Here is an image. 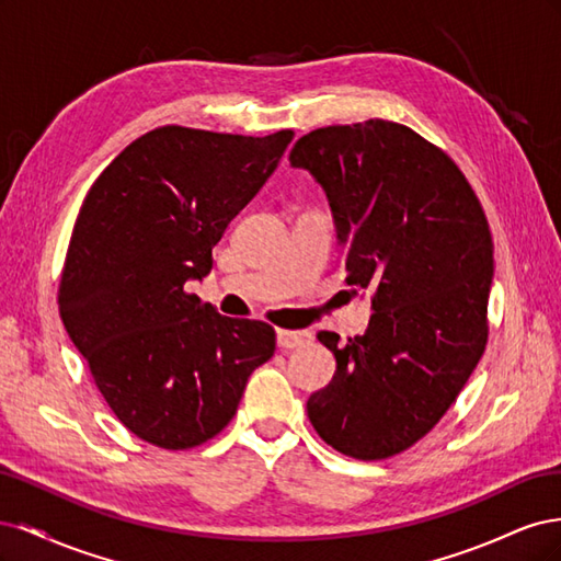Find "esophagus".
I'll return each mask as SVG.
<instances>
[{"label": "esophagus", "instance_id": "34e87169", "mask_svg": "<svg viewBox=\"0 0 561 561\" xmlns=\"http://www.w3.org/2000/svg\"><path fill=\"white\" fill-rule=\"evenodd\" d=\"M276 336L280 348H299L311 342V332L307 330H278Z\"/></svg>", "mask_w": 561, "mask_h": 561}]
</instances>
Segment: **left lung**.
<instances>
[{
    "label": "left lung",
    "instance_id": "left-lung-1",
    "mask_svg": "<svg viewBox=\"0 0 561 561\" xmlns=\"http://www.w3.org/2000/svg\"><path fill=\"white\" fill-rule=\"evenodd\" d=\"M290 163L322 184L346 283L371 290L363 336L318 332L336 358L307 412L330 447L381 461L416 445L461 393L486 339L494 243L447 151L396 122L316 128Z\"/></svg>",
    "mask_w": 561,
    "mask_h": 561
}]
</instances>
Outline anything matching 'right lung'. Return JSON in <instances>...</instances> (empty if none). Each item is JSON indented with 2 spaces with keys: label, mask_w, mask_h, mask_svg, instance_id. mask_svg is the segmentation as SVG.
I'll list each match as a JSON object with an SVG mask.
<instances>
[{
  "label": "right lung",
  "mask_w": 561,
  "mask_h": 561,
  "mask_svg": "<svg viewBox=\"0 0 561 561\" xmlns=\"http://www.w3.org/2000/svg\"><path fill=\"white\" fill-rule=\"evenodd\" d=\"M293 138L290 128L252 138L161 126L81 203L60 318L114 416L149 445L192 449L222 433L276 351L268 322L219 316L184 285L210 274L213 248Z\"/></svg>",
  "instance_id": "add662e5"
}]
</instances>
